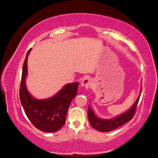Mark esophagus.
<instances>
[{
  "label": "esophagus",
  "instance_id": "1",
  "mask_svg": "<svg viewBox=\"0 0 158 158\" xmlns=\"http://www.w3.org/2000/svg\"><path fill=\"white\" fill-rule=\"evenodd\" d=\"M92 79L89 78L84 79L81 82V86L85 88H90L91 86H92Z\"/></svg>",
  "mask_w": 158,
  "mask_h": 158
}]
</instances>
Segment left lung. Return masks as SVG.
<instances>
[{
  "instance_id": "8db88e82",
  "label": "left lung",
  "mask_w": 158,
  "mask_h": 158,
  "mask_svg": "<svg viewBox=\"0 0 158 158\" xmlns=\"http://www.w3.org/2000/svg\"><path fill=\"white\" fill-rule=\"evenodd\" d=\"M139 97H140V94H139V96L134 104L127 111H126L123 114L119 115V116L114 117L113 119H104L99 118L93 112L90 106H89L88 118L90 124L95 130H98L99 132H110V131H112L115 129L119 127L120 126L123 125L124 124L130 121V119H132V117H134L137 106L138 104Z\"/></svg>"
}]
</instances>
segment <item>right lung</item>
<instances>
[{
	"instance_id": "add662e5",
	"label": "right lung",
	"mask_w": 158,
	"mask_h": 158,
	"mask_svg": "<svg viewBox=\"0 0 158 158\" xmlns=\"http://www.w3.org/2000/svg\"><path fill=\"white\" fill-rule=\"evenodd\" d=\"M31 50V48L27 52L23 63L19 92L20 100L26 116L34 126L43 132H57L65 123L70 103L77 94L79 82L66 84L51 98H34L26 85V78L28 74L27 60Z\"/></svg>"
}]
</instances>
